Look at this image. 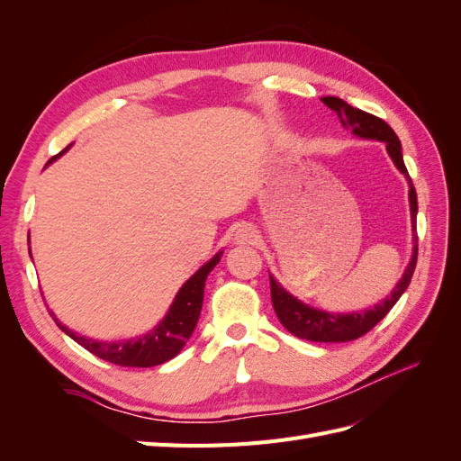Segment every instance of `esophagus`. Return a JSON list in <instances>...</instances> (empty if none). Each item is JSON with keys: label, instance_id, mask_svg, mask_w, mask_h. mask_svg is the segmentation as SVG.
<instances>
[{"label": "esophagus", "instance_id": "34e87169", "mask_svg": "<svg viewBox=\"0 0 461 461\" xmlns=\"http://www.w3.org/2000/svg\"><path fill=\"white\" fill-rule=\"evenodd\" d=\"M232 240H234V244H239V246L256 244L258 232H256V229L252 225H240L239 229H236Z\"/></svg>", "mask_w": 461, "mask_h": 461}]
</instances>
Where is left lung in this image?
I'll use <instances>...</instances> for the list:
<instances>
[{
    "instance_id": "1",
    "label": "left lung",
    "mask_w": 461,
    "mask_h": 461,
    "mask_svg": "<svg viewBox=\"0 0 461 461\" xmlns=\"http://www.w3.org/2000/svg\"><path fill=\"white\" fill-rule=\"evenodd\" d=\"M327 107H330L334 113L339 115L342 127L350 129L354 136L364 138V140H379L386 144V151L390 159L396 165V169L406 176L410 186V212H411V232H413V254L408 263L406 271L400 276L398 285L390 292V296L375 303L369 310H359L350 313H330L325 310L313 308L310 303H303L296 296H292L290 292L276 281L273 275L271 278V302L275 313L281 321L283 327L294 334L298 339L312 340V342H350L359 337H364L379 321L394 308V303L400 300V296L406 292V288L411 283V276L415 271L417 263V232H415V219H417V194L413 188L411 178L408 175L406 165H403L402 156V144L398 140L396 132L388 127V124L375 117L366 111L356 109L350 104H346L340 97L325 95L321 97Z\"/></svg>"
}]
</instances>
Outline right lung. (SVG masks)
<instances>
[{
	"mask_svg": "<svg viewBox=\"0 0 461 461\" xmlns=\"http://www.w3.org/2000/svg\"><path fill=\"white\" fill-rule=\"evenodd\" d=\"M68 148L71 146H67L61 153L51 158L48 165L53 163L58 158H61ZM221 256L222 252H217L212 259L203 263L202 267L194 273L183 286H180L169 312H167V315L159 321V323L136 339L104 342V340H94L88 337H80V334H77L75 330L65 327L61 321L55 317L53 312H50V315L65 334H68V337H71L75 342H78L82 348H86L90 354L109 361V364L122 366V367L161 366L183 350L186 340L192 337L194 329H196L200 312H202V303H203V288H205L207 275L212 273L215 265L221 261Z\"/></svg>",
	"mask_w": 461,
	"mask_h": 461,
	"instance_id": "obj_1",
	"label": "right lung"
}]
</instances>
